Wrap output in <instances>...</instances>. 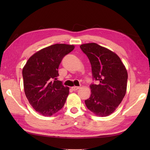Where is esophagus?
<instances>
[{"instance_id": "34e87169", "label": "esophagus", "mask_w": 150, "mask_h": 150, "mask_svg": "<svg viewBox=\"0 0 150 150\" xmlns=\"http://www.w3.org/2000/svg\"><path fill=\"white\" fill-rule=\"evenodd\" d=\"M79 87L78 86H73L71 87V90H73V91H77V90H79Z\"/></svg>"}]
</instances>
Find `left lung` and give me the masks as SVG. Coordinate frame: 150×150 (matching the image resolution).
Masks as SVG:
<instances>
[{
  "label": "left lung",
  "instance_id": "8db88e82",
  "mask_svg": "<svg viewBox=\"0 0 150 150\" xmlns=\"http://www.w3.org/2000/svg\"><path fill=\"white\" fill-rule=\"evenodd\" d=\"M91 66L93 79L98 84L90 85L91 96L85 104L97 116L110 115L126 95L128 72L116 53L96 43L80 46Z\"/></svg>",
  "mask_w": 150,
  "mask_h": 150
}]
</instances>
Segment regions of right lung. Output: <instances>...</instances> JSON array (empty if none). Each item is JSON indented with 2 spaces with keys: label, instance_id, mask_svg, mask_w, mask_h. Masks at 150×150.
I'll use <instances>...</instances> for the list:
<instances>
[{
  "label": "right lung",
  "instance_id": "add662e5",
  "mask_svg": "<svg viewBox=\"0 0 150 150\" xmlns=\"http://www.w3.org/2000/svg\"><path fill=\"white\" fill-rule=\"evenodd\" d=\"M74 48L65 44L46 47L33 54L22 69L25 95L35 110L44 116L53 115L66 103L69 88L56 80L62 59Z\"/></svg>",
  "mask_w": 150,
  "mask_h": 150
}]
</instances>
